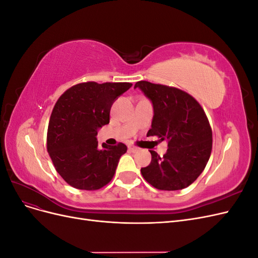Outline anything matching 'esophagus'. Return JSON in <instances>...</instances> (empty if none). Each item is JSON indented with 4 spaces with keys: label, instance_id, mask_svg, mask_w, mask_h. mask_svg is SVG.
<instances>
[{
    "label": "esophagus",
    "instance_id": "esophagus-1",
    "mask_svg": "<svg viewBox=\"0 0 258 258\" xmlns=\"http://www.w3.org/2000/svg\"><path fill=\"white\" fill-rule=\"evenodd\" d=\"M128 150H129L130 152H132V153H136V152H139L140 148H139V147H137V146L129 145V146H128Z\"/></svg>",
    "mask_w": 258,
    "mask_h": 258
}]
</instances>
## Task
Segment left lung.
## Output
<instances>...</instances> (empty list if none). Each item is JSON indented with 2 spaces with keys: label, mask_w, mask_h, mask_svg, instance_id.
<instances>
[{
  "label": "left lung",
  "mask_w": 258,
  "mask_h": 258,
  "mask_svg": "<svg viewBox=\"0 0 258 258\" xmlns=\"http://www.w3.org/2000/svg\"><path fill=\"white\" fill-rule=\"evenodd\" d=\"M154 106L147 137L168 141L160 156L150 151L152 161L141 169L145 181L160 190H178L189 186L205 170L212 151V128L198 101L189 93L146 81L136 83Z\"/></svg>",
  "instance_id": "8db88e82"
}]
</instances>
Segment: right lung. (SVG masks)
Here are the masks:
<instances>
[{
	"mask_svg": "<svg viewBox=\"0 0 258 258\" xmlns=\"http://www.w3.org/2000/svg\"><path fill=\"white\" fill-rule=\"evenodd\" d=\"M131 83H81L62 93L47 130V152L54 169L74 188L97 190L110 183L127 146H98V128L110 122L114 101Z\"/></svg>",
	"mask_w": 258,
	"mask_h": 258,
	"instance_id": "right-lung-1",
	"label": "right lung"
}]
</instances>
